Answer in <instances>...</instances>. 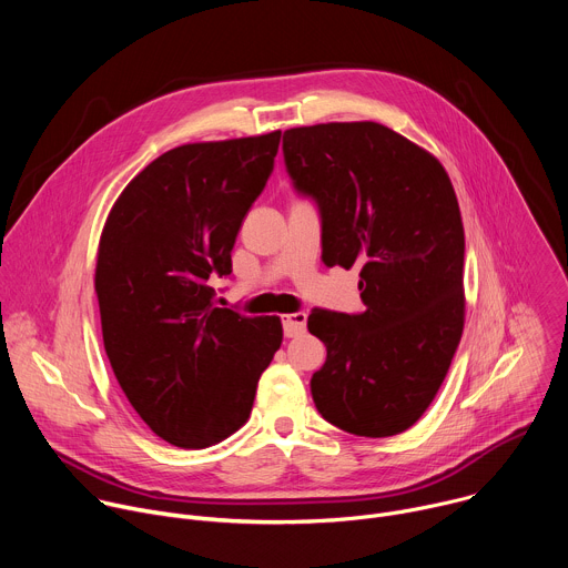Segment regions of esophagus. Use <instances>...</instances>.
Returning a JSON list of instances; mask_svg holds the SVG:
<instances>
[{
	"mask_svg": "<svg viewBox=\"0 0 568 568\" xmlns=\"http://www.w3.org/2000/svg\"><path fill=\"white\" fill-rule=\"evenodd\" d=\"M305 323H307V314L305 312H292L283 316V331L285 337H298L305 333Z\"/></svg>",
	"mask_w": 568,
	"mask_h": 568,
	"instance_id": "obj_1",
	"label": "esophagus"
}]
</instances>
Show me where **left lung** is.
<instances>
[{
    "label": "left lung",
    "mask_w": 568,
    "mask_h": 568,
    "mask_svg": "<svg viewBox=\"0 0 568 568\" xmlns=\"http://www.w3.org/2000/svg\"><path fill=\"white\" fill-rule=\"evenodd\" d=\"M287 173L321 211L323 263L362 267L366 310L314 307L328 357L312 397L331 425L366 438L414 427L434 402L465 326V231L440 161L375 121L283 134Z\"/></svg>",
    "instance_id": "left-lung-1"
}]
</instances>
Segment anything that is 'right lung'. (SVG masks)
<instances>
[{"instance_id": "right-lung-1", "label": "right lung", "mask_w": 568, "mask_h": 568, "mask_svg": "<svg viewBox=\"0 0 568 568\" xmlns=\"http://www.w3.org/2000/svg\"><path fill=\"white\" fill-rule=\"evenodd\" d=\"M281 130L178 145L116 197L99 242L94 290L112 371L166 443L204 449L250 420L281 316L215 307L235 235L267 184Z\"/></svg>"}]
</instances>
